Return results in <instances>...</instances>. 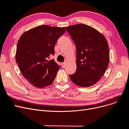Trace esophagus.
I'll list each match as a JSON object with an SVG mask.
<instances>
[{"mask_svg": "<svg viewBox=\"0 0 129 129\" xmlns=\"http://www.w3.org/2000/svg\"><path fill=\"white\" fill-rule=\"evenodd\" d=\"M61 66H62L63 68H65V63L64 62L61 63Z\"/></svg>", "mask_w": 129, "mask_h": 129, "instance_id": "34e87169", "label": "esophagus"}]
</instances>
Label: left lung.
Returning <instances> with one entry per match:
<instances>
[{
    "instance_id": "8db88e82",
    "label": "left lung",
    "mask_w": 129,
    "mask_h": 129,
    "mask_svg": "<svg viewBox=\"0 0 129 129\" xmlns=\"http://www.w3.org/2000/svg\"><path fill=\"white\" fill-rule=\"evenodd\" d=\"M66 30L76 48V71L69 76L77 85L91 86L100 80L108 67V42L101 33L86 25L70 26Z\"/></svg>"
}]
</instances>
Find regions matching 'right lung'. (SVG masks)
I'll use <instances>...</instances> for the list:
<instances>
[{"label":"right lung","mask_w":129,"mask_h":129,"mask_svg":"<svg viewBox=\"0 0 129 129\" xmlns=\"http://www.w3.org/2000/svg\"><path fill=\"white\" fill-rule=\"evenodd\" d=\"M66 27L42 25L33 28L21 36L17 46L16 60L24 77L39 88L51 85L60 66L53 59L58 39Z\"/></svg>","instance_id":"right-lung-1"}]
</instances>
